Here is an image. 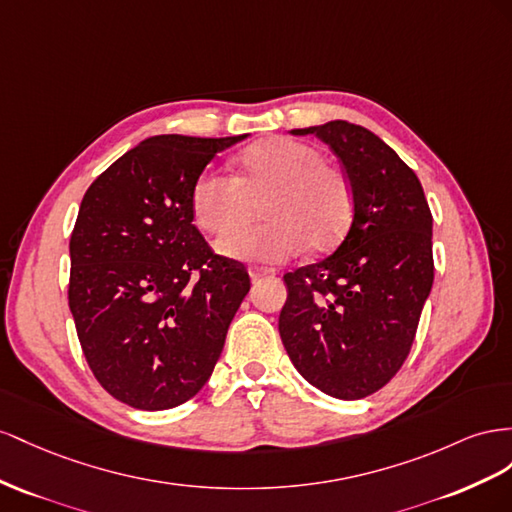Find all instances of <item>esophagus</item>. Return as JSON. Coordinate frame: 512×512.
<instances>
[{
  "mask_svg": "<svg viewBox=\"0 0 512 512\" xmlns=\"http://www.w3.org/2000/svg\"><path fill=\"white\" fill-rule=\"evenodd\" d=\"M248 274H251V279H261V276H272L274 270L272 268H259V266H251L248 268Z\"/></svg>",
  "mask_w": 512,
  "mask_h": 512,
  "instance_id": "1",
  "label": "esophagus"
}]
</instances>
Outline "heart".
<instances>
[{
  "label": "heart",
  "mask_w": 512,
  "mask_h": 512,
  "mask_svg": "<svg viewBox=\"0 0 512 512\" xmlns=\"http://www.w3.org/2000/svg\"><path fill=\"white\" fill-rule=\"evenodd\" d=\"M266 224L231 230L258 213ZM197 225L221 233L218 251L257 261H283L309 246L328 253L339 246L354 221V191L347 175L315 145L276 137L259 141L240 156V173L208 169L193 188Z\"/></svg>",
  "instance_id": "obj_1"
}]
</instances>
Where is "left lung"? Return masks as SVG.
<instances>
[{
  "label": "left lung",
  "instance_id": "obj_1",
  "mask_svg": "<svg viewBox=\"0 0 512 512\" xmlns=\"http://www.w3.org/2000/svg\"><path fill=\"white\" fill-rule=\"evenodd\" d=\"M339 156L354 221L337 251L287 272L281 341L306 382L354 401L384 388L410 354L433 285V216L416 173L358 124L296 128Z\"/></svg>",
  "mask_w": 512,
  "mask_h": 512
}]
</instances>
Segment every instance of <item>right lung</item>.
Masks as SVG:
<instances>
[{"label":"right lung","instance_id":"1","mask_svg":"<svg viewBox=\"0 0 512 512\" xmlns=\"http://www.w3.org/2000/svg\"><path fill=\"white\" fill-rule=\"evenodd\" d=\"M246 135L141 141L83 195L70 236L68 304L83 356L111 397L169 410L208 382L251 289L193 225V188Z\"/></svg>","mask_w":512,"mask_h":512}]
</instances>
